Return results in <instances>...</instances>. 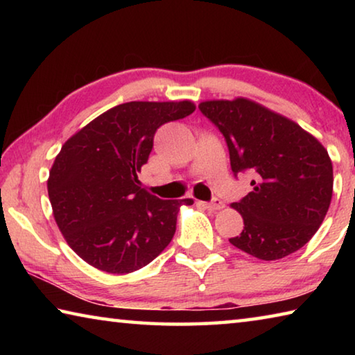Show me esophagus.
<instances>
[{"mask_svg": "<svg viewBox=\"0 0 355 355\" xmlns=\"http://www.w3.org/2000/svg\"><path fill=\"white\" fill-rule=\"evenodd\" d=\"M203 207H207L209 209H220V208H224V203H222V200H219V199H213L211 202L203 203Z\"/></svg>", "mask_w": 355, "mask_h": 355, "instance_id": "esophagus-1", "label": "esophagus"}]
</instances>
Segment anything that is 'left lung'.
Returning <instances> with one entry per match:
<instances>
[{
    "instance_id": "1",
    "label": "left lung",
    "mask_w": 355,
    "mask_h": 355,
    "mask_svg": "<svg viewBox=\"0 0 355 355\" xmlns=\"http://www.w3.org/2000/svg\"><path fill=\"white\" fill-rule=\"evenodd\" d=\"M200 112L227 142L233 175L252 173V191L233 203L244 228L235 248L260 260H279L307 244L332 200L327 150L293 120L255 101L213 100Z\"/></svg>"
}]
</instances>
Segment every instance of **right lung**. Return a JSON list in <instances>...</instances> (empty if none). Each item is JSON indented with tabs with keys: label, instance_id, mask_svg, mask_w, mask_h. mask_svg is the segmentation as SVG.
<instances>
[{
	"label": "right lung",
	"instance_id": "right-lung-1",
	"mask_svg": "<svg viewBox=\"0 0 355 355\" xmlns=\"http://www.w3.org/2000/svg\"><path fill=\"white\" fill-rule=\"evenodd\" d=\"M196 111L191 101H128L94 119L64 144L48 196L65 241L84 261L110 274L147 266L175 235L191 199L163 200L141 188L137 173L167 122Z\"/></svg>",
	"mask_w": 355,
	"mask_h": 355
}]
</instances>
